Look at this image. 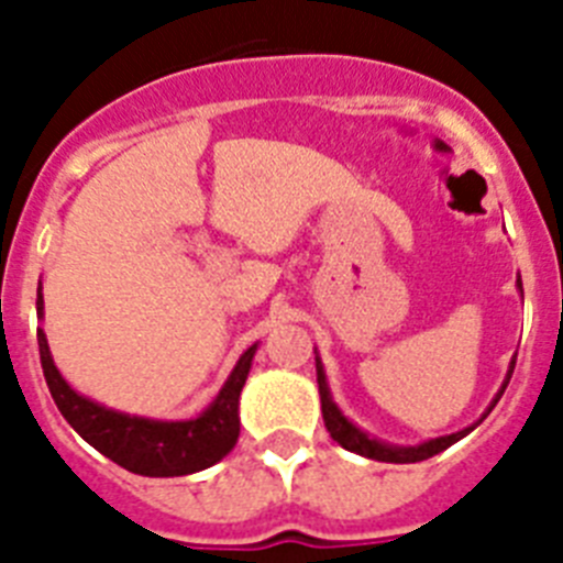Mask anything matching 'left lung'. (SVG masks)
<instances>
[{
  "label": "left lung",
  "mask_w": 563,
  "mask_h": 563,
  "mask_svg": "<svg viewBox=\"0 0 563 563\" xmlns=\"http://www.w3.org/2000/svg\"><path fill=\"white\" fill-rule=\"evenodd\" d=\"M514 369H516V361L510 363L507 380H505V386H501L499 395H496L494 406L499 402V397L505 395ZM316 372H318V395H321V415H324L327 431H330V437L338 442V445H341V449L355 451V454H361V456H369V460H377V462H422V460H429V456L440 454V451H445L449 445H454L456 440H462V437L471 431V429L456 431V434H451V437H440V440L422 442V445H415V449H395V445H383V442L369 440V437L363 434V431H357L355 426H352V422L346 420L341 411H338V406L332 402V397H330V389H327V377H324V369H321V361H318V357H316Z\"/></svg>",
  "instance_id": "left-lung-1"
}]
</instances>
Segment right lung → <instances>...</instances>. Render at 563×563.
Returning <instances> with one entry per match:
<instances>
[{"label": "right lung", "instance_id": "obj_1", "mask_svg": "<svg viewBox=\"0 0 563 563\" xmlns=\"http://www.w3.org/2000/svg\"><path fill=\"white\" fill-rule=\"evenodd\" d=\"M42 316V292H38ZM38 357L44 380L64 420L96 451L141 476H186L220 462L239 440V391L245 386L256 346L239 357L236 369L222 386L220 397L197 420L157 422L146 417H129L109 411L69 389L53 366L47 338L38 330Z\"/></svg>", "mask_w": 563, "mask_h": 563}]
</instances>
